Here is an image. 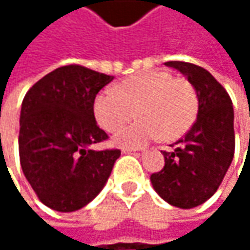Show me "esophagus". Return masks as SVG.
Masks as SVG:
<instances>
[{"label":"esophagus","mask_w":250,"mask_h":250,"mask_svg":"<svg viewBox=\"0 0 250 250\" xmlns=\"http://www.w3.org/2000/svg\"><path fill=\"white\" fill-rule=\"evenodd\" d=\"M123 153L125 155H134V156H140L143 153L142 149H123Z\"/></svg>","instance_id":"obj_1"}]
</instances>
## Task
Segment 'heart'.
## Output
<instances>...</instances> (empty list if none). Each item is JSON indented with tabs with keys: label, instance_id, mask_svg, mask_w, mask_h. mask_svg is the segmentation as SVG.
<instances>
[{
	"label": "heart",
	"instance_id": "heart-1",
	"mask_svg": "<svg viewBox=\"0 0 250 250\" xmlns=\"http://www.w3.org/2000/svg\"><path fill=\"white\" fill-rule=\"evenodd\" d=\"M136 114L140 120L114 136L120 147H140L162 134L175 140L194 125L198 113L195 88L182 78L164 71L140 72L117 83L114 89L100 92L94 101V114L104 130L116 131Z\"/></svg>",
	"mask_w": 250,
	"mask_h": 250
}]
</instances>
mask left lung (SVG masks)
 <instances>
[{"label": "left lung", "mask_w": 250, "mask_h": 250, "mask_svg": "<svg viewBox=\"0 0 250 250\" xmlns=\"http://www.w3.org/2000/svg\"><path fill=\"white\" fill-rule=\"evenodd\" d=\"M195 88L197 120L169 152H162L165 167L150 175L158 195L179 208L206 203L220 187L234 155V113L226 89L201 66L167 62Z\"/></svg>", "instance_id": "8db88e82"}]
</instances>
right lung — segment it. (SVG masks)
Returning a JSON list of instances; mask_svg holds the SVG:
<instances>
[{"instance_id": "add662e5", "label": "right lung", "mask_w": 250, "mask_h": 250, "mask_svg": "<svg viewBox=\"0 0 250 250\" xmlns=\"http://www.w3.org/2000/svg\"><path fill=\"white\" fill-rule=\"evenodd\" d=\"M114 76L79 65L52 71L25 94L19 150L25 179L52 210L71 213L104 188L120 150H95L108 136L94 117V101Z\"/></svg>"}]
</instances>
